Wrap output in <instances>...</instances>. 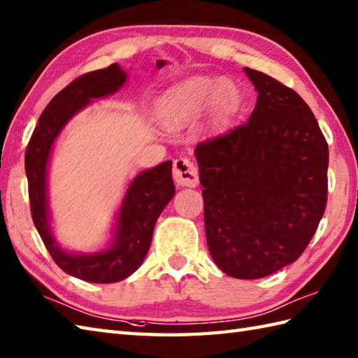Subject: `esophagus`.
I'll return each mask as SVG.
<instances>
[{
	"label": "esophagus",
	"mask_w": 358,
	"mask_h": 358,
	"mask_svg": "<svg viewBox=\"0 0 358 358\" xmlns=\"http://www.w3.org/2000/svg\"><path fill=\"white\" fill-rule=\"evenodd\" d=\"M173 180L181 187H195L199 185V171L189 158L180 157L173 162Z\"/></svg>",
	"instance_id": "esophagus-1"
}]
</instances>
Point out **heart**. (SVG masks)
I'll return each instance as SVG.
<instances>
[{
	"label": "heart",
	"mask_w": 358,
	"mask_h": 358,
	"mask_svg": "<svg viewBox=\"0 0 358 358\" xmlns=\"http://www.w3.org/2000/svg\"><path fill=\"white\" fill-rule=\"evenodd\" d=\"M237 90L224 78L195 77L175 86L159 104V115L166 124H177L186 118L196 117L212 103L217 115L231 108Z\"/></svg>",
	"instance_id": "b5f03b06"
}]
</instances>
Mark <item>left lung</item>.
Returning a JSON list of instances; mask_svg holds the SVG:
<instances>
[{
    "label": "left lung",
    "instance_id": "8db88e82",
    "mask_svg": "<svg viewBox=\"0 0 358 358\" xmlns=\"http://www.w3.org/2000/svg\"><path fill=\"white\" fill-rule=\"evenodd\" d=\"M257 104L245 124L195 148L209 252L227 275L268 277L309 245L328 200V143L309 106L245 67Z\"/></svg>",
    "mask_w": 358,
    "mask_h": 358
}]
</instances>
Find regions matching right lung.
<instances>
[{"label": "right lung", "instance_id": "add662e5", "mask_svg": "<svg viewBox=\"0 0 358 358\" xmlns=\"http://www.w3.org/2000/svg\"><path fill=\"white\" fill-rule=\"evenodd\" d=\"M166 62L158 59L157 69ZM120 64L89 72L72 81L45 106L26 150V175L32 220L59 268L89 283H115L140 268L150 248L157 218L175 195L172 162L140 172L129 183L115 215L112 238L96 252H72L62 248L52 232L49 208V163L55 141L66 124L94 100L110 96L126 85Z\"/></svg>", "mask_w": 358, "mask_h": 358}]
</instances>
